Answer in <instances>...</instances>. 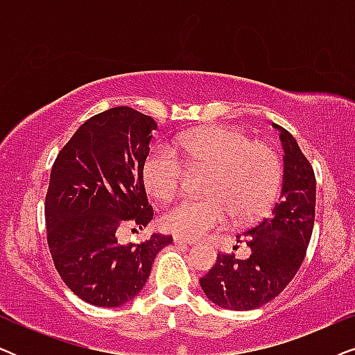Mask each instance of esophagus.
Wrapping results in <instances>:
<instances>
[{"instance_id":"34e87169","label":"esophagus","mask_w":355,"mask_h":355,"mask_svg":"<svg viewBox=\"0 0 355 355\" xmlns=\"http://www.w3.org/2000/svg\"><path fill=\"white\" fill-rule=\"evenodd\" d=\"M174 244H196V241L193 239H187V237H182V236H174L173 237Z\"/></svg>"}]
</instances>
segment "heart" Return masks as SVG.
Returning <instances> with one entry per match:
<instances>
[{
  "label": "heart",
  "mask_w": 355,
  "mask_h": 355,
  "mask_svg": "<svg viewBox=\"0 0 355 355\" xmlns=\"http://www.w3.org/2000/svg\"><path fill=\"white\" fill-rule=\"evenodd\" d=\"M176 148L191 169L208 168L202 198H182L163 215L168 231L200 237L225 226L227 220L241 225L265 216L283 184V162L265 142H250L242 130L210 125L176 139ZM187 168L168 145H157L144 163L148 192L166 200L179 191Z\"/></svg>",
  "instance_id": "obj_1"
}]
</instances>
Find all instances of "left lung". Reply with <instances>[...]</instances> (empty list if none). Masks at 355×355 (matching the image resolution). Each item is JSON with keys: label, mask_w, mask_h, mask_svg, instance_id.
I'll return each mask as SVG.
<instances>
[{"label": "left lung", "mask_w": 355, "mask_h": 355, "mask_svg": "<svg viewBox=\"0 0 355 355\" xmlns=\"http://www.w3.org/2000/svg\"><path fill=\"white\" fill-rule=\"evenodd\" d=\"M279 130L284 150V174L279 202L270 218L237 236L250 247L249 259L218 254L216 263L200 278L203 293L213 304L230 310H254L275 299L302 265L315 221V173L299 144L288 130Z\"/></svg>", "instance_id": "1"}]
</instances>
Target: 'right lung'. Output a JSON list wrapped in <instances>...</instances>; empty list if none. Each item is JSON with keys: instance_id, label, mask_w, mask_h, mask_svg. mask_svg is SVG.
Returning a JSON list of instances; mask_svg holds the SVG:
<instances>
[{"instance_id": "obj_1", "label": "right lung", "mask_w": 355, "mask_h": 355, "mask_svg": "<svg viewBox=\"0 0 355 355\" xmlns=\"http://www.w3.org/2000/svg\"><path fill=\"white\" fill-rule=\"evenodd\" d=\"M157 123L129 106L92 116L55 159L45 198L51 259L82 300L119 307L147 283L155 257L173 242L152 234L142 244H121L124 227L152 221L144 163Z\"/></svg>"}]
</instances>
